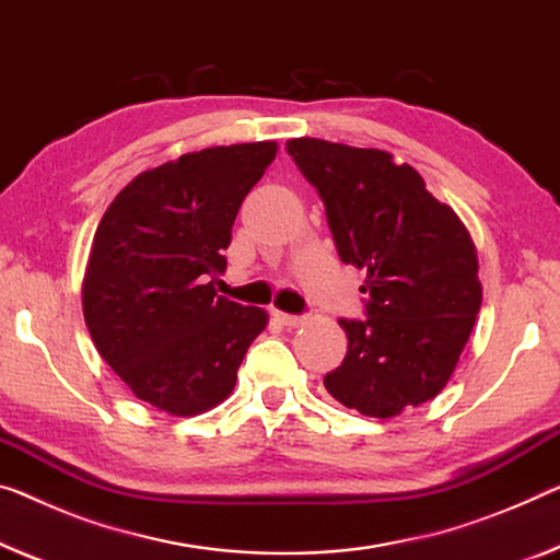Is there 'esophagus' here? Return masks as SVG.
Wrapping results in <instances>:
<instances>
[{
    "mask_svg": "<svg viewBox=\"0 0 560 560\" xmlns=\"http://www.w3.org/2000/svg\"><path fill=\"white\" fill-rule=\"evenodd\" d=\"M275 317H278L282 325H288V328H298V325H303L305 320L303 315H290V313H275Z\"/></svg>",
    "mask_w": 560,
    "mask_h": 560,
    "instance_id": "34e87169",
    "label": "esophagus"
}]
</instances>
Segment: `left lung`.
<instances>
[{
  "label": "left lung",
  "instance_id": "left-lung-1",
  "mask_svg": "<svg viewBox=\"0 0 560 560\" xmlns=\"http://www.w3.org/2000/svg\"><path fill=\"white\" fill-rule=\"evenodd\" d=\"M285 148L323 197L340 260L365 270L360 290L370 295L365 320H340L348 355L325 390L381 420L435 398L483 300L468 228L390 152L315 137Z\"/></svg>",
  "mask_w": 560,
  "mask_h": 560
}]
</instances>
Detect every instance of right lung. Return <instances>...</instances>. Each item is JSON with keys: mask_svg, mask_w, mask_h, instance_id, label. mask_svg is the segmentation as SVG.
<instances>
[{"mask_svg": "<svg viewBox=\"0 0 560 560\" xmlns=\"http://www.w3.org/2000/svg\"><path fill=\"white\" fill-rule=\"evenodd\" d=\"M278 142L222 144L144 170L102 214L82 282L94 348L127 388L175 418L200 416L235 388L268 325L262 307L218 295L232 222Z\"/></svg>", "mask_w": 560, "mask_h": 560, "instance_id": "obj_1", "label": "right lung"}]
</instances>
